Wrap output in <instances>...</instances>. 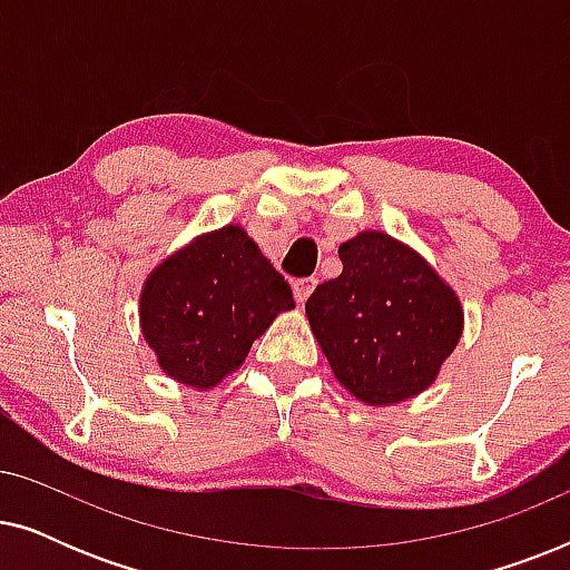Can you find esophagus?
I'll return each instance as SVG.
<instances>
[{
	"label": "esophagus",
	"instance_id": "esophagus-1",
	"mask_svg": "<svg viewBox=\"0 0 570 570\" xmlns=\"http://www.w3.org/2000/svg\"><path fill=\"white\" fill-rule=\"evenodd\" d=\"M316 283H318L316 277H303V279H295V283H293V293H295V301H298L301 306H303V303L308 301V295L314 293Z\"/></svg>",
	"mask_w": 570,
	"mask_h": 570
}]
</instances>
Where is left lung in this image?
<instances>
[{"mask_svg":"<svg viewBox=\"0 0 570 570\" xmlns=\"http://www.w3.org/2000/svg\"><path fill=\"white\" fill-rule=\"evenodd\" d=\"M342 275L306 301L311 332L350 394L386 407L425 392L462 337L456 293L381 230L340 246Z\"/></svg>","mask_w":570,"mask_h":570,"instance_id":"left-lung-1","label":"left lung"}]
</instances>
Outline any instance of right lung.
I'll return each instance as SVG.
<instances>
[{
    "mask_svg": "<svg viewBox=\"0 0 570 570\" xmlns=\"http://www.w3.org/2000/svg\"><path fill=\"white\" fill-rule=\"evenodd\" d=\"M295 308L285 277L238 225L205 233L155 267L139 324L163 373L209 389L246 361L279 311Z\"/></svg>",
    "mask_w": 570,
    "mask_h": 570,
    "instance_id": "obj_1",
    "label": "right lung"
}]
</instances>
